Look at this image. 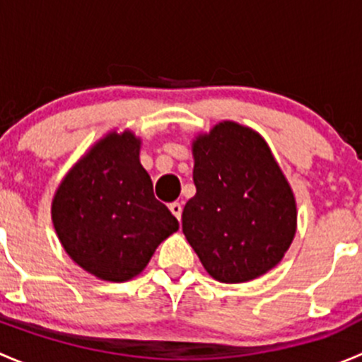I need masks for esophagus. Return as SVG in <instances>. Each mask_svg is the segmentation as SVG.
<instances>
[{
	"label": "esophagus",
	"instance_id": "1",
	"mask_svg": "<svg viewBox=\"0 0 362 362\" xmlns=\"http://www.w3.org/2000/svg\"><path fill=\"white\" fill-rule=\"evenodd\" d=\"M170 210H171V214L175 215V217L178 218V221H180V217H182V204L180 203H171L170 204Z\"/></svg>",
	"mask_w": 362,
	"mask_h": 362
}]
</instances>
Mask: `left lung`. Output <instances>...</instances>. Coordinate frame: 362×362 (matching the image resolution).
<instances>
[{
  "label": "left lung",
  "mask_w": 362,
  "mask_h": 362,
  "mask_svg": "<svg viewBox=\"0 0 362 362\" xmlns=\"http://www.w3.org/2000/svg\"><path fill=\"white\" fill-rule=\"evenodd\" d=\"M196 194L182 231L211 279L242 284L284 259L298 228L291 184L264 138L233 120L192 140Z\"/></svg>",
  "instance_id": "8db88e82"
}]
</instances>
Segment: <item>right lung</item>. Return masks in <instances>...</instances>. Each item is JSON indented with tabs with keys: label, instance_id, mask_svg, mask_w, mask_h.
I'll return each instance as SVG.
<instances>
[{
	"label": "right lung",
	"instance_id": "1",
	"mask_svg": "<svg viewBox=\"0 0 362 362\" xmlns=\"http://www.w3.org/2000/svg\"><path fill=\"white\" fill-rule=\"evenodd\" d=\"M129 129L105 134L71 168L52 198L61 245L82 269L107 282L140 275L178 221L154 198Z\"/></svg>",
	"mask_w": 362,
	"mask_h": 362
}]
</instances>
